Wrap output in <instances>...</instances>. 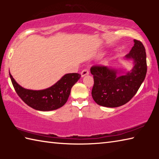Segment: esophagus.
<instances>
[{"instance_id":"34e87169","label":"esophagus","mask_w":159,"mask_h":159,"mask_svg":"<svg viewBox=\"0 0 159 159\" xmlns=\"http://www.w3.org/2000/svg\"><path fill=\"white\" fill-rule=\"evenodd\" d=\"M80 74H81V76L83 77V76H86V75L89 74V71H88V69H83L81 71V73H80Z\"/></svg>"}]
</instances>
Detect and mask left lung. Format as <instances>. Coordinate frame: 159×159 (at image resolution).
<instances>
[{
  "mask_svg": "<svg viewBox=\"0 0 159 159\" xmlns=\"http://www.w3.org/2000/svg\"><path fill=\"white\" fill-rule=\"evenodd\" d=\"M134 46L125 55L134 61L130 72L120 74L111 67L94 65L90 72L94 79L93 98L97 104L106 107H118L133 98L143 83L147 71L146 51L141 41L134 40Z\"/></svg>",
  "mask_w": 159,
  "mask_h": 159,
  "instance_id": "left-lung-1",
  "label": "left lung"
}]
</instances>
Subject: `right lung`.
Instances as JSON below:
<instances>
[{"instance_id": "add662e5", "label": "right lung", "mask_w": 159, "mask_h": 159, "mask_svg": "<svg viewBox=\"0 0 159 159\" xmlns=\"http://www.w3.org/2000/svg\"><path fill=\"white\" fill-rule=\"evenodd\" d=\"M81 75L78 73L67 74L51 87L41 90L25 89L10 77L15 90L23 102L36 110L43 111L57 109L64 105L68 100L71 88Z\"/></svg>"}]
</instances>
